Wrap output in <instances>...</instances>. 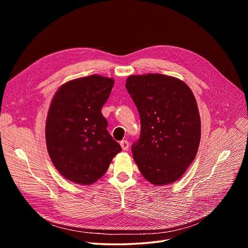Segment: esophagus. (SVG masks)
<instances>
[{"mask_svg":"<svg viewBox=\"0 0 248 248\" xmlns=\"http://www.w3.org/2000/svg\"><path fill=\"white\" fill-rule=\"evenodd\" d=\"M121 146L123 148V150H127L128 147H129V144H128V141L127 140H123L121 141Z\"/></svg>","mask_w":248,"mask_h":248,"instance_id":"34e87169","label":"esophagus"}]
</instances>
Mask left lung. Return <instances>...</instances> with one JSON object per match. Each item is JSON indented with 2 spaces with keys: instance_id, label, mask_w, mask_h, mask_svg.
I'll return each mask as SVG.
<instances>
[{
  "instance_id": "left-lung-1",
  "label": "left lung",
  "mask_w": 248,
  "mask_h": 248,
  "mask_svg": "<svg viewBox=\"0 0 248 248\" xmlns=\"http://www.w3.org/2000/svg\"><path fill=\"white\" fill-rule=\"evenodd\" d=\"M126 90L140 116V136L133 159L154 186L178 181L193 162L201 137L197 103L190 88L160 74L130 76Z\"/></svg>"
}]
</instances>
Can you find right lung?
Returning a JSON list of instances; mask_svg holds the SVG:
<instances>
[{
  "label": "right lung",
  "mask_w": 248,
  "mask_h": 248,
  "mask_svg": "<svg viewBox=\"0 0 248 248\" xmlns=\"http://www.w3.org/2000/svg\"><path fill=\"white\" fill-rule=\"evenodd\" d=\"M114 83L93 75L65 82L54 95L46 121L47 149L56 169L70 182L94 184L122 151L101 113Z\"/></svg>",
  "instance_id": "obj_1"
}]
</instances>
